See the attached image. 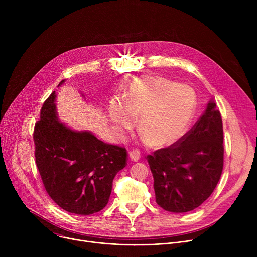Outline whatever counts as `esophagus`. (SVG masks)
Instances as JSON below:
<instances>
[{
  "instance_id": "obj_1",
  "label": "esophagus",
  "mask_w": 257,
  "mask_h": 257,
  "mask_svg": "<svg viewBox=\"0 0 257 257\" xmlns=\"http://www.w3.org/2000/svg\"><path fill=\"white\" fill-rule=\"evenodd\" d=\"M129 158H130V160H131L132 162H137V161L140 159V153H139V151L134 150V151L130 152V153H129Z\"/></svg>"
}]
</instances>
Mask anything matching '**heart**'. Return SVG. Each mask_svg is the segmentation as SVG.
<instances>
[{"label":"heart","instance_id":"heart-1","mask_svg":"<svg viewBox=\"0 0 257 257\" xmlns=\"http://www.w3.org/2000/svg\"><path fill=\"white\" fill-rule=\"evenodd\" d=\"M195 106L196 96L190 87L163 77L142 75L131 81L125 100H111L108 115L121 135L131 130L139 117L140 134L152 148L163 149L185 133Z\"/></svg>","mask_w":257,"mask_h":257}]
</instances>
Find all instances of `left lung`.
Segmentation results:
<instances>
[{
  "label": "left lung",
  "instance_id": "1",
  "mask_svg": "<svg viewBox=\"0 0 257 257\" xmlns=\"http://www.w3.org/2000/svg\"><path fill=\"white\" fill-rule=\"evenodd\" d=\"M224 133L214 100L185 135L148 156L157 203L167 211L187 212L213 192L224 167Z\"/></svg>",
  "mask_w": 257,
  "mask_h": 257
}]
</instances>
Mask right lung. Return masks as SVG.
<instances>
[{"label": "right lung", "mask_w": 257, "mask_h": 257, "mask_svg": "<svg viewBox=\"0 0 257 257\" xmlns=\"http://www.w3.org/2000/svg\"><path fill=\"white\" fill-rule=\"evenodd\" d=\"M56 97L53 91L34 127L36 167L48 194L60 207L92 214L107 204L113 180L127 165V151L102 142L89 131L67 127L58 117Z\"/></svg>", "instance_id": "1"}]
</instances>
